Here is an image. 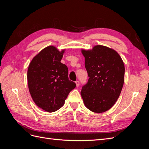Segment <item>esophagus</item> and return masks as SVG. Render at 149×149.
<instances>
[{
  "label": "esophagus",
  "mask_w": 149,
  "mask_h": 149,
  "mask_svg": "<svg viewBox=\"0 0 149 149\" xmlns=\"http://www.w3.org/2000/svg\"><path fill=\"white\" fill-rule=\"evenodd\" d=\"M75 83H76V86L78 87L79 86V81H76Z\"/></svg>",
  "instance_id": "esophagus-1"
}]
</instances>
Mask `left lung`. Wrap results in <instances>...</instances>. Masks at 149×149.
Returning a JSON list of instances; mask_svg holds the SVG:
<instances>
[{
    "mask_svg": "<svg viewBox=\"0 0 149 149\" xmlns=\"http://www.w3.org/2000/svg\"><path fill=\"white\" fill-rule=\"evenodd\" d=\"M81 52L89 79L81 95L88 109L101 113L111 109L120 96L124 82V62L118 52L105 46Z\"/></svg>",
    "mask_w": 149,
    "mask_h": 149,
    "instance_id": "1",
    "label": "left lung"
}]
</instances>
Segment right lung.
Masks as SVG:
<instances>
[{"mask_svg": "<svg viewBox=\"0 0 149 149\" xmlns=\"http://www.w3.org/2000/svg\"><path fill=\"white\" fill-rule=\"evenodd\" d=\"M65 50L53 46L43 49L31 60L27 71L29 89L34 102L53 112L63 106L74 82L68 78V67L61 63Z\"/></svg>", "mask_w": 149, "mask_h": 149, "instance_id": "obj_1", "label": "right lung"}]
</instances>
